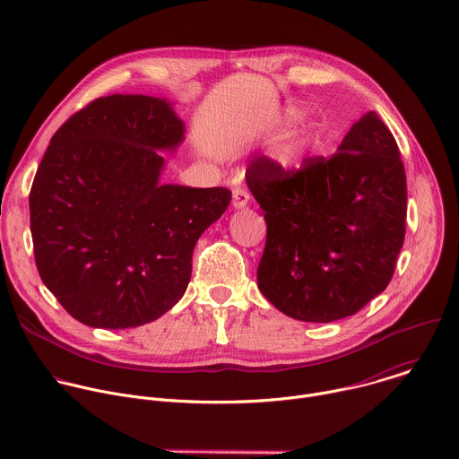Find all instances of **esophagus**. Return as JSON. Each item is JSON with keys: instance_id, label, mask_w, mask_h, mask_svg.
Masks as SVG:
<instances>
[{"instance_id": "1", "label": "esophagus", "mask_w": 459, "mask_h": 459, "mask_svg": "<svg viewBox=\"0 0 459 459\" xmlns=\"http://www.w3.org/2000/svg\"><path fill=\"white\" fill-rule=\"evenodd\" d=\"M250 200V195L245 189H234L232 191V205L234 209H245Z\"/></svg>"}]
</instances>
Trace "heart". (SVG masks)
<instances>
[{
	"label": "heart",
	"instance_id": "obj_1",
	"mask_svg": "<svg viewBox=\"0 0 459 459\" xmlns=\"http://www.w3.org/2000/svg\"><path fill=\"white\" fill-rule=\"evenodd\" d=\"M290 118L293 113L288 115ZM312 143V131L307 126H295L286 131L272 149V160L281 169H293L300 164Z\"/></svg>",
	"mask_w": 459,
	"mask_h": 459
}]
</instances>
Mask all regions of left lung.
Masks as SVG:
<instances>
[{
	"label": "left lung",
	"mask_w": 459,
	"mask_h": 459,
	"mask_svg": "<svg viewBox=\"0 0 459 459\" xmlns=\"http://www.w3.org/2000/svg\"><path fill=\"white\" fill-rule=\"evenodd\" d=\"M245 180L266 221L257 286L279 312L332 323L387 288L405 238L407 184L396 140L375 111L332 159L291 173L259 157Z\"/></svg>",
	"instance_id": "obj_1"
}]
</instances>
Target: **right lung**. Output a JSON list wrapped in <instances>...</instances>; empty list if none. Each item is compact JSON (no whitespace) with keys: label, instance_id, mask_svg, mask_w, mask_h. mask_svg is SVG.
<instances>
[{"label":"right lung","instance_id":"add662e5","mask_svg":"<svg viewBox=\"0 0 459 459\" xmlns=\"http://www.w3.org/2000/svg\"><path fill=\"white\" fill-rule=\"evenodd\" d=\"M186 124L168 99L108 95L52 136L30 191L34 255L61 307L91 328L157 321L182 299L225 187L162 184Z\"/></svg>","mask_w":459,"mask_h":459}]
</instances>
